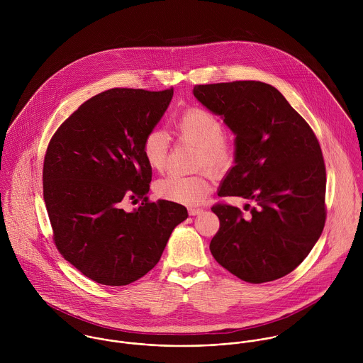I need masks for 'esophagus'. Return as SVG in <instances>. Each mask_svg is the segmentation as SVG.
I'll return each instance as SVG.
<instances>
[{
	"label": "esophagus",
	"mask_w": 363,
	"mask_h": 363,
	"mask_svg": "<svg viewBox=\"0 0 363 363\" xmlns=\"http://www.w3.org/2000/svg\"><path fill=\"white\" fill-rule=\"evenodd\" d=\"M189 213L191 216H197V215H201L203 213V209L201 208H189Z\"/></svg>",
	"instance_id": "obj_1"
}]
</instances>
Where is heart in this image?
Wrapping results in <instances>:
<instances>
[{
  "label": "heart",
  "instance_id": "1",
  "mask_svg": "<svg viewBox=\"0 0 363 363\" xmlns=\"http://www.w3.org/2000/svg\"><path fill=\"white\" fill-rule=\"evenodd\" d=\"M180 137L200 148L199 166H208L213 170H222L232 163L233 150L223 140V124L220 120L204 108H189L176 123ZM143 155L147 164L154 170H162L167 157V135L164 131L150 130L143 140ZM157 197L196 207L207 199L209 182L206 173L196 176L169 174L155 183Z\"/></svg>",
  "mask_w": 363,
  "mask_h": 363
}]
</instances>
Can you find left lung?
<instances>
[{"label": "left lung", "instance_id": "obj_1", "mask_svg": "<svg viewBox=\"0 0 363 363\" xmlns=\"http://www.w3.org/2000/svg\"><path fill=\"white\" fill-rule=\"evenodd\" d=\"M193 94L235 134V166L218 196L256 203L249 216L226 204L211 208L219 218L213 259L250 284L292 272L325 222V166L314 133L277 88L259 81L196 85Z\"/></svg>", "mask_w": 363, "mask_h": 363}]
</instances>
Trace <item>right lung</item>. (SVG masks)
I'll return each instance as SVG.
<instances>
[{
	"label": "right lung",
	"mask_w": 363,
	"mask_h": 363,
	"mask_svg": "<svg viewBox=\"0 0 363 363\" xmlns=\"http://www.w3.org/2000/svg\"><path fill=\"white\" fill-rule=\"evenodd\" d=\"M173 89H108L81 104L55 131L43 164V197L54 243L92 281L121 286L151 271L173 229L177 203L148 201L152 169L144 135L167 110ZM143 203L131 213L124 201Z\"/></svg>",
	"instance_id": "obj_1"
}]
</instances>
